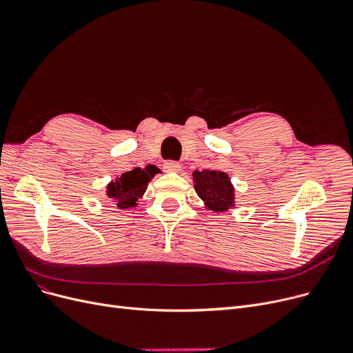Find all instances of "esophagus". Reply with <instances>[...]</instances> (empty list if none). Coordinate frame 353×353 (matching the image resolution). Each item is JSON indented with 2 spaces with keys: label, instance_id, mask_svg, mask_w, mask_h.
Instances as JSON below:
<instances>
[{
  "label": "esophagus",
  "instance_id": "1",
  "mask_svg": "<svg viewBox=\"0 0 353 353\" xmlns=\"http://www.w3.org/2000/svg\"><path fill=\"white\" fill-rule=\"evenodd\" d=\"M163 170L167 173H179L181 170V165L177 161H167L163 164Z\"/></svg>",
  "mask_w": 353,
  "mask_h": 353
}]
</instances>
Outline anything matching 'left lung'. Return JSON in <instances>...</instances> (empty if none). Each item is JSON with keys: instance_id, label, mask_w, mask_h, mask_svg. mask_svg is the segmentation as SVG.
I'll use <instances>...</instances> for the list:
<instances>
[{"instance_id": "8db88e82", "label": "left lung", "mask_w": 353, "mask_h": 353, "mask_svg": "<svg viewBox=\"0 0 353 353\" xmlns=\"http://www.w3.org/2000/svg\"><path fill=\"white\" fill-rule=\"evenodd\" d=\"M192 176L194 190L203 201L206 209L226 212L235 206V188L226 173L216 170H194Z\"/></svg>"}]
</instances>
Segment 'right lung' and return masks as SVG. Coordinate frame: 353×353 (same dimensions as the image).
<instances>
[{
    "label": "right lung",
    "instance_id": "obj_1",
    "mask_svg": "<svg viewBox=\"0 0 353 353\" xmlns=\"http://www.w3.org/2000/svg\"><path fill=\"white\" fill-rule=\"evenodd\" d=\"M156 174L157 170H148L147 167L144 170L137 167L131 172L122 173L119 177L106 185V196L115 202L117 208L119 209L135 208L139 205V199H141L145 193L148 183Z\"/></svg>",
    "mask_w": 353,
    "mask_h": 353
}]
</instances>
